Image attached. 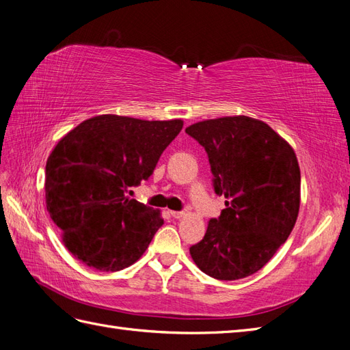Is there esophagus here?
Wrapping results in <instances>:
<instances>
[{"label": "esophagus", "instance_id": "esophagus-1", "mask_svg": "<svg viewBox=\"0 0 350 350\" xmlns=\"http://www.w3.org/2000/svg\"><path fill=\"white\" fill-rule=\"evenodd\" d=\"M170 215H172L174 219H180L185 213L183 212H177V210H172V212H170Z\"/></svg>", "mask_w": 350, "mask_h": 350}]
</instances>
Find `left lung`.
I'll list each match as a JSON object with an SVG mask.
<instances>
[{
    "mask_svg": "<svg viewBox=\"0 0 350 350\" xmlns=\"http://www.w3.org/2000/svg\"><path fill=\"white\" fill-rule=\"evenodd\" d=\"M204 148L216 195L226 198L201 241L193 262L217 280L247 278L270 261L294 228L299 210L295 152L261 120L226 116L186 128Z\"/></svg>",
    "mask_w": 350,
    "mask_h": 350,
    "instance_id": "1",
    "label": "left lung"
}]
</instances>
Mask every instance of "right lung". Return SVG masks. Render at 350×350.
Here are the masks:
<instances>
[{
    "instance_id": "right-lung-1",
    "label": "right lung",
    "mask_w": 350,
    "mask_h": 350,
    "mask_svg": "<svg viewBox=\"0 0 350 350\" xmlns=\"http://www.w3.org/2000/svg\"><path fill=\"white\" fill-rule=\"evenodd\" d=\"M183 122L101 115L61 138L46 164V207L70 254L100 271L134 264L164 224L129 200L148 180Z\"/></svg>"
}]
</instances>
